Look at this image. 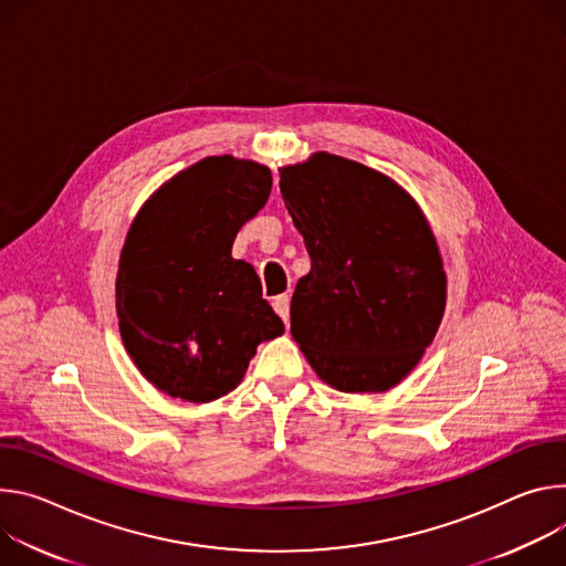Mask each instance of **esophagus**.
<instances>
[{"instance_id": "34e87169", "label": "esophagus", "mask_w": 566, "mask_h": 566, "mask_svg": "<svg viewBox=\"0 0 566 566\" xmlns=\"http://www.w3.org/2000/svg\"><path fill=\"white\" fill-rule=\"evenodd\" d=\"M272 305L276 310V315L287 324L290 322V296L287 294H279V296H274Z\"/></svg>"}]
</instances>
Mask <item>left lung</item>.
<instances>
[{"mask_svg": "<svg viewBox=\"0 0 566 566\" xmlns=\"http://www.w3.org/2000/svg\"><path fill=\"white\" fill-rule=\"evenodd\" d=\"M279 186L310 254L290 305L294 342L331 387L389 391L446 312L448 281L424 216L382 172L328 153L283 168Z\"/></svg>", "mask_w": 566, "mask_h": 566, "instance_id": "obj_1", "label": "left lung"}]
</instances>
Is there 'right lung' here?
Returning a JSON list of instances; mask_svg holds the SVG:
<instances>
[{"mask_svg":"<svg viewBox=\"0 0 566 566\" xmlns=\"http://www.w3.org/2000/svg\"><path fill=\"white\" fill-rule=\"evenodd\" d=\"M270 191L265 166L207 157L164 184L133 222L116 276L118 328L159 391L216 400L238 387L261 342L283 335L254 268L231 259L235 233Z\"/></svg>","mask_w":566,"mask_h":566,"instance_id":"1","label":"right lung"}]
</instances>
